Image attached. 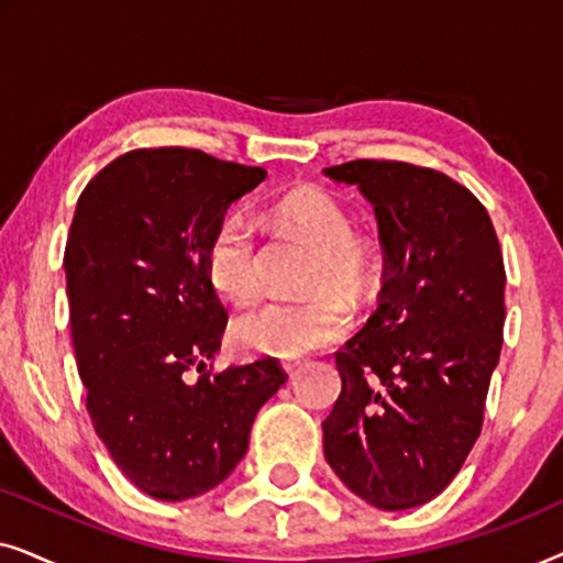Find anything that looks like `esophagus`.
<instances>
[{"mask_svg": "<svg viewBox=\"0 0 563 563\" xmlns=\"http://www.w3.org/2000/svg\"><path fill=\"white\" fill-rule=\"evenodd\" d=\"M299 364H302V361H299V358H284V361H282V368H284V372H287V374H295Z\"/></svg>", "mask_w": 563, "mask_h": 563, "instance_id": "obj_1", "label": "esophagus"}]
</instances>
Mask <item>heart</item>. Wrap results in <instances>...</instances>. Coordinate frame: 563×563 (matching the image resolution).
Returning <instances> with one entry per match:
<instances>
[{
	"label": "heart",
	"mask_w": 563,
	"mask_h": 563,
	"mask_svg": "<svg viewBox=\"0 0 563 563\" xmlns=\"http://www.w3.org/2000/svg\"><path fill=\"white\" fill-rule=\"evenodd\" d=\"M289 230L314 245L307 264L302 299H272L235 322V341L266 356H299L335 343L351 328V299L364 307L376 297L374 253L335 197L307 187L291 191L276 205ZM261 251L253 222L241 212L225 214L207 243V276L214 291L233 305H249L261 291Z\"/></svg>",
	"instance_id": "1"
}]
</instances>
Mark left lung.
<instances>
[{
	"mask_svg": "<svg viewBox=\"0 0 563 563\" xmlns=\"http://www.w3.org/2000/svg\"><path fill=\"white\" fill-rule=\"evenodd\" d=\"M374 205L379 307L335 353L343 389L322 420L353 495L407 510L449 487L482 433L503 351L505 264L487 210L435 168L358 158L322 168Z\"/></svg>",
	"mask_w": 563,
	"mask_h": 563,
	"instance_id": "1",
	"label": "left lung"
}]
</instances>
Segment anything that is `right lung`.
Instances as JSON below:
<instances>
[{"instance_id":"add662e5","label":"right lung","mask_w":563,"mask_h":563,"mask_svg":"<svg viewBox=\"0 0 563 563\" xmlns=\"http://www.w3.org/2000/svg\"><path fill=\"white\" fill-rule=\"evenodd\" d=\"M264 179L261 166L195 148H137L76 202L64 266L87 412L120 472L166 503L230 476L261 405L287 382L272 356L207 368L228 325L207 243ZM189 367L197 383L186 382Z\"/></svg>"}]
</instances>
